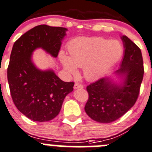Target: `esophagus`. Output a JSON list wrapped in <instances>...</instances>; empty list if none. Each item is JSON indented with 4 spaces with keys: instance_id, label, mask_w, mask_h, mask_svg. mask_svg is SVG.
Masks as SVG:
<instances>
[{
    "instance_id": "obj_1",
    "label": "esophagus",
    "mask_w": 152,
    "mask_h": 152,
    "mask_svg": "<svg viewBox=\"0 0 152 152\" xmlns=\"http://www.w3.org/2000/svg\"><path fill=\"white\" fill-rule=\"evenodd\" d=\"M84 88V86L82 85V84H79V83H78V82L75 83L74 89H82V88Z\"/></svg>"
}]
</instances>
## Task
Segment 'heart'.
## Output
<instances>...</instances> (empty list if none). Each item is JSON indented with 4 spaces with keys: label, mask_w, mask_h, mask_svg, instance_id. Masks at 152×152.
Wrapping results in <instances>:
<instances>
[{
    "label": "heart",
    "mask_w": 152,
    "mask_h": 152,
    "mask_svg": "<svg viewBox=\"0 0 152 152\" xmlns=\"http://www.w3.org/2000/svg\"><path fill=\"white\" fill-rule=\"evenodd\" d=\"M70 57L59 53L61 62L68 74L76 76L78 67H84V74L88 80L101 77L106 70L120 58L123 52L119 41L102 37L81 38L69 45Z\"/></svg>",
    "instance_id": "1"
}]
</instances>
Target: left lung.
Instances as JSON below:
<instances>
[{
  "label": "left lung",
  "mask_w": 152,
  "mask_h": 152,
  "mask_svg": "<svg viewBox=\"0 0 152 152\" xmlns=\"http://www.w3.org/2000/svg\"><path fill=\"white\" fill-rule=\"evenodd\" d=\"M125 54L117 71L126 76L123 84H112L108 78H101L86 88L88 99L85 106L86 113L94 121L112 123L123 116L134 106L138 98L143 79L144 67L139 47L127 36L122 37Z\"/></svg>",
  "instance_id": "obj_1"
}]
</instances>
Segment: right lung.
<instances>
[{
	"label": "right lung",
	"instance_id": "add662e5",
	"mask_svg": "<svg viewBox=\"0 0 152 152\" xmlns=\"http://www.w3.org/2000/svg\"><path fill=\"white\" fill-rule=\"evenodd\" d=\"M66 28L39 25L22 35L14 43L7 68L12 99L27 118L47 122L55 118L74 82H65L52 70L41 71L31 61L32 51L42 48L57 57Z\"/></svg>",
	"mask_w": 152,
	"mask_h": 152
}]
</instances>
